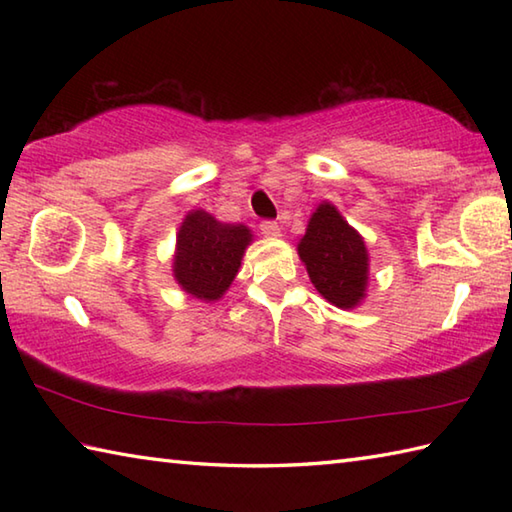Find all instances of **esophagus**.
Segmentation results:
<instances>
[{
	"mask_svg": "<svg viewBox=\"0 0 512 512\" xmlns=\"http://www.w3.org/2000/svg\"><path fill=\"white\" fill-rule=\"evenodd\" d=\"M259 228H262V233H264L266 237H279V235H281L279 224L273 222V220H264L262 224H259Z\"/></svg>",
	"mask_w": 512,
	"mask_h": 512,
	"instance_id": "1",
	"label": "esophagus"
}]
</instances>
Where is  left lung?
Instances as JSON below:
<instances>
[{
	"label": "left lung",
	"instance_id": "left-lung-1",
	"mask_svg": "<svg viewBox=\"0 0 512 512\" xmlns=\"http://www.w3.org/2000/svg\"><path fill=\"white\" fill-rule=\"evenodd\" d=\"M297 250L323 299L343 310L356 308L365 299L367 248L363 237L343 220L334 204L323 202L317 206Z\"/></svg>",
	"mask_w": 512,
	"mask_h": 512
}]
</instances>
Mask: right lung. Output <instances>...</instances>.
Returning <instances> with one entry per match:
<instances>
[{
	"mask_svg": "<svg viewBox=\"0 0 512 512\" xmlns=\"http://www.w3.org/2000/svg\"><path fill=\"white\" fill-rule=\"evenodd\" d=\"M244 224H224L202 209L191 211L180 224L173 255V277L184 292L202 301H217L233 284L248 244Z\"/></svg>",
	"mask_w": 512,
	"mask_h": 512,
	"instance_id": "right-lung-1",
	"label": "right lung"
}]
</instances>
